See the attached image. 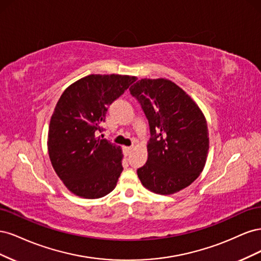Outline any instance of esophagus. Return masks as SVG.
<instances>
[{
  "instance_id": "esophagus-1",
  "label": "esophagus",
  "mask_w": 261,
  "mask_h": 261,
  "mask_svg": "<svg viewBox=\"0 0 261 261\" xmlns=\"http://www.w3.org/2000/svg\"><path fill=\"white\" fill-rule=\"evenodd\" d=\"M132 150H133V146H130V147H124V152H125L126 155H128L132 152Z\"/></svg>"
}]
</instances>
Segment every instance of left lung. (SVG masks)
<instances>
[{"label":"left lung","instance_id":"8db88e82","mask_svg":"<svg viewBox=\"0 0 261 261\" xmlns=\"http://www.w3.org/2000/svg\"><path fill=\"white\" fill-rule=\"evenodd\" d=\"M129 91L143 108L151 135L148 160L137 170L141 184L155 194L177 193L191 185L206 164V117L180 87L165 78H144Z\"/></svg>","mask_w":261,"mask_h":261}]
</instances>
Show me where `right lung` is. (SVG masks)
<instances>
[{
	"mask_svg": "<svg viewBox=\"0 0 261 261\" xmlns=\"http://www.w3.org/2000/svg\"><path fill=\"white\" fill-rule=\"evenodd\" d=\"M135 76L91 74L64 90L48 133L52 167L69 192L87 199L111 193L123 171L120 146L97 137L108 107L136 82Z\"/></svg>",
	"mask_w": 261,
	"mask_h": 261,
	"instance_id": "obj_1",
	"label": "right lung"
}]
</instances>
